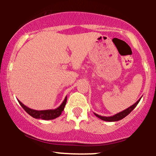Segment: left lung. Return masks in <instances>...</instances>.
I'll list each match as a JSON object with an SVG mask.
<instances>
[{
    "label": "left lung",
    "instance_id": "8db88e82",
    "mask_svg": "<svg viewBox=\"0 0 156 156\" xmlns=\"http://www.w3.org/2000/svg\"><path fill=\"white\" fill-rule=\"evenodd\" d=\"M141 97L140 98H139V100H138L137 102H136L135 103H134L133 105H132L131 106H130L129 108L125 109V110H123L122 112H120L119 113H117V114H116L115 115H113V116H111V117H103V116H101V115H98V114H95V113H94V115L96 116L97 117L100 118V119H102V120L103 121H107V122H116V121H119V120H121V119H122L123 118H125L126 116H128V114H130V112H132V111L133 110L134 108H136V106L138 105V103H139V102L140 101Z\"/></svg>",
    "mask_w": 156,
    "mask_h": 156
}]
</instances>
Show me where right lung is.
<instances>
[{
  "label": "right lung",
  "mask_w": 156,
  "mask_h": 156,
  "mask_svg": "<svg viewBox=\"0 0 156 156\" xmlns=\"http://www.w3.org/2000/svg\"><path fill=\"white\" fill-rule=\"evenodd\" d=\"M19 102L20 105L23 107L26 112L31 116L32 117L35 118V119H42L44 120H50V119H53L55 118L58 117L62 114V112H63L64 107H65L66 103H67V97L64 98V101L61 104L58 108L55 109H48V110H34V109H31L26 105H25L23 103H21L19 100H17Z\"/></svg>",
  "instance_id": "add662e5"
}]
</instances>
